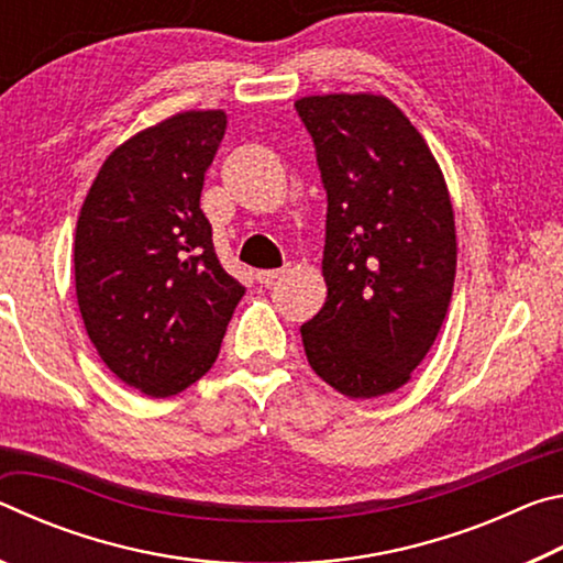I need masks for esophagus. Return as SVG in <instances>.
Here are the masks:
<instances>
[{"mask_svg": "<svg viewBox=\"0 0 563 563\" xmlns=\"http://www.w3.org/2000/svg\"><path fill=\"white\" fill-rule=\"evenodd\" d=\"M285 273V268H273V271H258L255 273V280H258L261 285H271L275 278H280V275Z\"/></svg>", "mask_w": 563, "mask_h": 563, "instance_id": "34e87169", "label": "esophagus"}]
</instances>
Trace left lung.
I'll list each match as a JSON object with an SVG mask.
<instances>
[{
	"label": "left lung",
	"instance_id": "obj_1",
	"mask_svg": "<svg viewBox=\"0 0 563 563\" xmlns=\"http://www.w3.org/2000/svg\"><path fill=\"white\" fill-rule=\"evenodd\" d=\"M328 194V300L300 328L316 375L350 399L402 387L434 345L456 271L440 166L393 101L328 93L295 101Z\"/></svg>",
	"mask_w": 563,
	"mask_h": 563
}]
</instances>
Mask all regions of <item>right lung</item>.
<instances>
[{
  "mask_svg": "<svg viewBox=\"0 0 563 563\" xmlns=\"http://www.w3.org/2000/svg\"><path fill=\"white\" fill-rule=\"evenodd\" d=\"M223 111H186L103 161L74 238L76 300L93 347L129 387L178 395L213 367L245 288L201 211Z\"/></svg>",
  "mask_w": 563,
  "mask_h": 563,
  "instance_id": "add662e5",
  "label": "right lung"
}]
</instances>
